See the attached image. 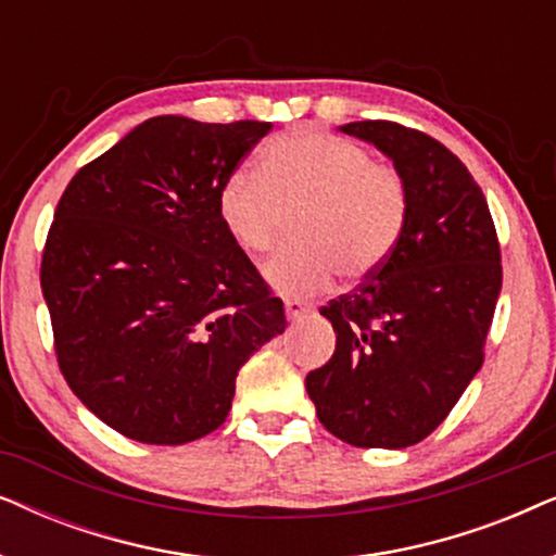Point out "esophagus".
<instances>
[{
  "label": "esophagus",
  "mask_w": 556,
  "mask_h": 556,
  "mask_svg": "<svg viewBox=\"0 0 556 556\" xmlns=\"http://www.w3.org/2000/svg\"><path fill=\"white\" fill-rule=\"evenodd\" d=\"M308 311H311V303H303L299 299H288L286 301V316L291 318V321H295V318H301V316H306Z\"/></svg>",
  "instance_id": "esophagus-1"
}]
</instances>
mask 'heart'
Here are the masks:
<instances>
[{"mask_svg": "<svg viewBox=\"0 0 556 556\" xmlns=\"http://www.w3.org/2000/svg\"><path fill=\"white\" fill-rule=\"evenodd\" d=\"M295 242L265 265L283 295L326 291L341 273L362 280L390 261L409 219V187L392 164L359 143L318 128H295L265 143L261 169L238 166L217 192V215L250 255L276 245L288 215Z\"/></svg>", "mask_w": 556, "mask_h": 556, "instance_id": "obj_1", "label": "heart"}]
</instances>
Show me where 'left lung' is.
<instances>
[{"label":"left lung","instance_id":"obj_1","mask_svg":"<svg viewBox=\"0 0 556 556\" xmlns=\"http://www.w3.org/2000/svg\"><path fill=\"white\" fill-rule=\"evenodd\" d=\"M341 131L405 174L409 219L390 261L321 308L337 352L308 371L306 390L331 435L394 451L428 438L481 369L501 248L481 187L451 149L392 121Z\"/></svg>","mask_w":556,"mask_h":556}]
</instances>
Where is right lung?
Here are the masks:
<instances>
[{
    "instance_id": "1",
    "label": "right lung",
    "mask_w": 556,
    "mask_h": 556,
    "mask_svg": "<svg viewBox=\"0 0 556 556\" xmlns=\"http://www.w3.org/2000/svg\"><path fill=\"white\" fill-rule=\"evenodd\" d=\"M265 121L156 116L71 179L40 283L65 382L121 435L181 445L225 422L235 379L286 331L217 192Z\"/></svg>"
}]
</instances>
